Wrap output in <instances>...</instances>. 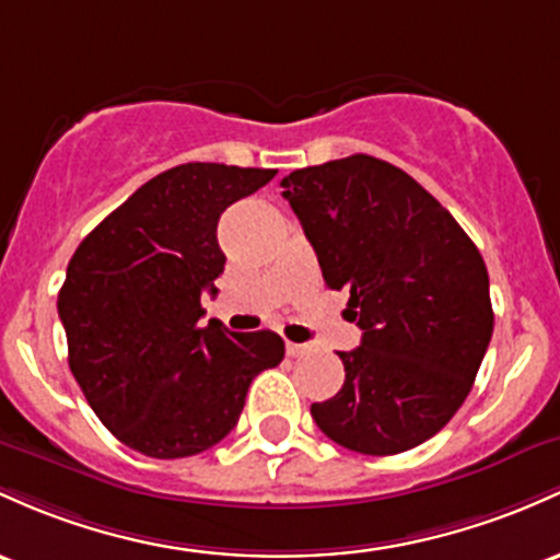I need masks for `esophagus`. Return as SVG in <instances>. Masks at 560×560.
<instances>
[{"label":"esophagus","instance_id":"1","mask_svg":"<svg viewBox=\"0 0 560 560\" xmlns=\"http://www.w3.org/2000/svg\"><path fill=\"white\" fill-rule=\"evenodd\" d=\"M308 353V346H300V342H287V355L292 359H300V355Z\"/></svg>","mask_w":560,"mask_h":560}]
</instances>
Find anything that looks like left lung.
Segmentation results:
<instances>
[{
    "label": "left lung",
    "mask_w": 560,
    "mask_h": 560,
    "mask_svg": "<svg viewBox=\"0 0 560 560\" xmlns=\"http://www.w3.org/2000/svg\"><path fill=\"white\" fill-rule=\"evenodd\" d=\"M281 186L364 331L337 353L346 383L311 404L313 420L350 452L415 450L463 407L489 348L481 252L415 177L366 153L294 170Z\"/></svg>",
    "instance_id": "8db88e82"
}]
</instances>
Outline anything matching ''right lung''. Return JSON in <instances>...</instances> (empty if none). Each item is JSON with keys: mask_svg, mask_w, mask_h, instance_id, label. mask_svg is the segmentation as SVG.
I'll use <instances>...</instances> for the list:
<instances>
[{"mask_svg": "<svg viewBox=\"0 0 560 560\" xmlns=\"http://www.w3.org/2000/svg\"><path fill=\"white\" fill-rule=\"evenodd\" d=\"M276 170L190 162L151 177L84 236L58 294L69 366L116 439L156 459L199 454L236 428L249 383L279 366L276 331L201 327L225 255L218 220Z\"/></svg>", "mask_w": 560, "mask_h": 560, "instance_id": "add662e5", "label": "right lung"}]
</instances>
